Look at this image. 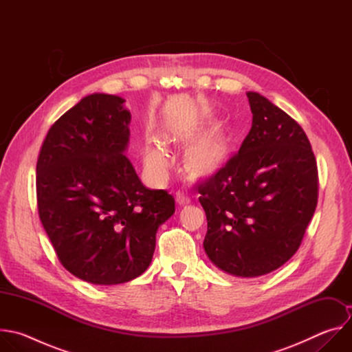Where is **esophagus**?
<instances>
[{"instance_id":"34e87169","label":"esophagus","mask_w":352,"mask_h":352,"mask_svg":"<svg viewBox=\"0 0 352 352\" xmlns=\"http://www.w3.org/2000/svg\"><path fill=\"white\" fill-rule=\"evenodd\" d=\"M175 200H177V204H178L179 206H188V205L190 204V197H188V196L184 195V193H178L177 197H175Z\"/></svg>"}]
</instances>
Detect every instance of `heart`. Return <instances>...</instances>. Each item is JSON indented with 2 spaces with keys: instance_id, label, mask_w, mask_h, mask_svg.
Masks as SVG:
<instances>
[{
  "instance_id": "b5f03b06",
  "label": "heart",
  "mask_w": 352,
  "mask_h": 352,
  "mask_svg": "<svg viewBox=\"0 0 352 352\" xmlns=\"http://www.w3.org/2000/svg\"><path fill=\"white\" fill-rule=\"evenodd\" d=\"M184 135L173 128L160 133L159 140L144 138L139 153L146 173L157 182H164L171 171L173 160L166 148L167 144L181 140ZM230 157L228 139L220 132H210L193 139L185 148L184 164L195 178H210L219 174Z\"/></svg>"
}]
</instances>
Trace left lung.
I'll list each match as a JSON object with an SVG mask.
<instances>
[{
	"instance_id": "1",
	"label": "left lung",
	"mask_w": 352,
	"mask_h": 352,
	"mask_svg": "<svg viewBox=\"0 0 352 352\" xmlns=\"http://www.w3.org/2000/svg\"><path fill=\"white\" fill-rule=\"evenodd\" d=\"M252 128L226 167L199 186L205 252L235 277L265 276L298 250L318 205L309 139L287 113L248 91Z\"/></svg>"
}]
</instances>
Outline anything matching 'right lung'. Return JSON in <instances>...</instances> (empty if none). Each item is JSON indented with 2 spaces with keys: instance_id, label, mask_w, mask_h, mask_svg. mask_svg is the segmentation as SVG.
<instances>
[{
  "instance_id": "right-lung-1",
  "label": "right lung",
  "mask_w": 352,
  "mask_h": 352,
  "mask_svg": "<svg viewBox=\"0 0 352 352\" xmlns=\"http://www.w3.org/2000/svg\"><path fill=\"white\" fill-rule=\"evenodd\" d=\"M120 96L83 97L50 128L36 166L41 224L63 266L96 285L139 277L174 197L148 189L125 156L131 113Z\"/></svg>"
}]
</instances>
